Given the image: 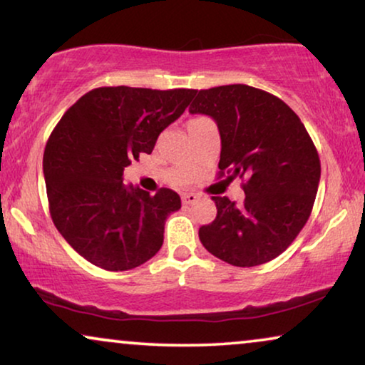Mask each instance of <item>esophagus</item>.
<instances>
[{
    "mask_svg": "<svg viewBox=\"0 0 365 365\" xmlns=\"http://www.w3.org/2000/svg\"><path fill=\"white\" fill-rule=\"evenodd\" d=\"M198 197L195 193H183L182 195V202L183 205H193L195 202H197Z\"/></svg>",
    "mask_w": 365,
    "mask_h": 365,
    "instance_id": "obj_1",
    "label": "esophagus"
}]
</instances>
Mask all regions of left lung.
Masks as SVG:
<instances>
[{
	"mask_svg": "<svg viewBox=\"0 0 365 365\" xmlns=\"http://www.w3.org/2000/svg\"><path fill=\"white\" fill-rule=\"evenodd\" d=\"M190 114L210 115L222 137L220 175L243 178L245 200L212 197L217 218L200 228L202 245L228 264L274 259L309 218L321 162L304 124L269 92L245 84L200 91Z\"/></svg>",
	"mask_w": 365,
	"mask_h": 365,
	"instance_id": "obj_1",
	"label": "left lung"
}]
</instances>
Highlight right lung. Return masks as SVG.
Masks as SVG:
<instances>
[{
  "instance_id": "add662e5",
  "label": "right lung",
  "mask_w": 365,
  "mask_h": 365,
  "mask_svg": "<svg viewBox=\"0 0 365 365\" xmlns=\"http://www.w3.org/2000/svg\"><path fill=\"white\" fill-rule=\"evenodd\" d=\"M195 92L99 87L54 127L43 158L51 218L89 263L127 271L162 248L165 222L180 210V197L170 188L150 195L124 185V168L153 150Z\"/></svg>"
}]
</instances>
